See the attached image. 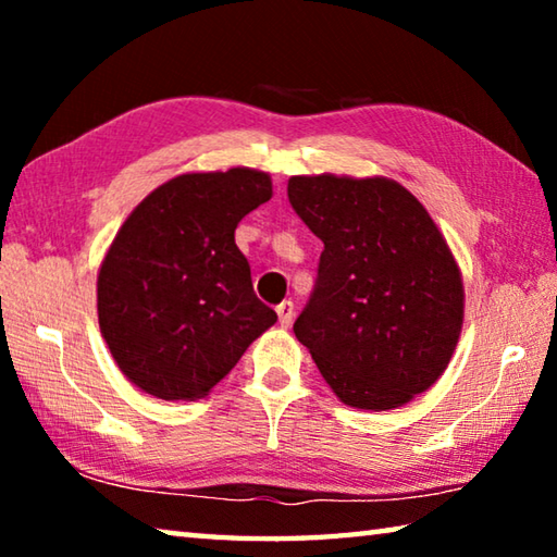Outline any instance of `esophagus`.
Segmentation results:
<instances>
[{"label":"esophagus","instance_id":"34e87169","mask_svg":"<svg viewBox=\"0 0 557 557\" xmlns=\"http://www.w3.org/2000/svg\"><path fill=\"white\" fill-rule=\"evenodd\" d=\"M292 317H295V305L292 301H282L277 307V319H280V326H289L292 324Z\"/></svg>","mask_w":557,"mask_h":557}]
</instances>
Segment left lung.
<instances>
[{
    "label": "left lung",
    "mask_w": 557,
    "mask_h": 557,
    "mask_svg": "<svg viewBox=\"0 0 557 557\" xmlns=\"http://www.w3.org/2000/svg\"><path fill=\"white\" fill-rule=\"evenodd\" d=\"M292 209L324 243L295 336L348 408L395 410L451 361L465 282L445 235L388 176H289Z\"/></svg>",
    "instance_id": "obj_1"
}]
</instances>
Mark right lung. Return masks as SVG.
Wrapping results in <instances>:
<instances>
[{"mask_svg":"<svg viewBox=\"0 0 557 557\" xmlns=\"http://www.w3.org/2000/svg\"><path fill=\"white\" fill-rule=\"evenodd\" d=\"M272 199L268 172H186L147 194L98 270V324L117 369L159 400H199L277 314L252 292L235 245Z\"/></svg>","mask_w":557,"mask_h":557,"instance_id":"1","label":"right lung"}]
</instances>
